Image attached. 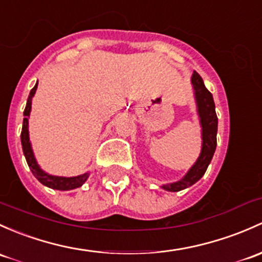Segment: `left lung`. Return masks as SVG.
<instances>
[{
  "instance_id": "8db88e82",
  "label": "left lung",
  "mask_w": 262,
  "mask_h": 262,
  "mask_svg": "<svg viewBox=\"0 0 262 262\" xmlns=\"http://www.w3.org/2000/svg\"><path fill=\"white\" fill-rule=\"evenodd\" d=\"M192 84L194 88L198 113H200L201 124H202V152H201L196 164L189 169V172L187 173L183 180L163 186V188L167 191L177 192L196 183L207 170L208 164H210L214 150H216L219 119H217L216 109H214L213 98H212V94L208 92L207 88L205 86V82L197 71H194L193 76H192Z\"/></svg>"
}]
</instances>
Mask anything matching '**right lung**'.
Instances as JSON below:
<instances>
[{"label": "right lung", "mask_w": 262, "mask_h": 262, "mask_svg": "<svg viewBox=\"0 0 262 262\" xmlns=\"http://www.w3.org/2000/svg\"><path fill=\"white\" fill-rule=\"evenodd\" d=\"M36 89H37V84L32 88L31 92H30L29 98H27L26 108H25V112H24L25 118H24V123H22V130H21L22 150H24L27 164H29L30 169H31V172L34 173L35 177H36L41 183L50 187L52 189L69 191V189L78 188V187H80L81 184L86 181L88 176H89L88 173L78 176V177H70V178L56 177V176H50L48 174V173L42 172V170L40 169V167L37 166L36 161H35V157H34V153H32L31 144H30V139H29V128H27V125H29V120H27V118H29L30 112H31V99L32 96H34L35 92H36Z\"/></svg>", "instance_id": "add662e5"}]
</instances>
